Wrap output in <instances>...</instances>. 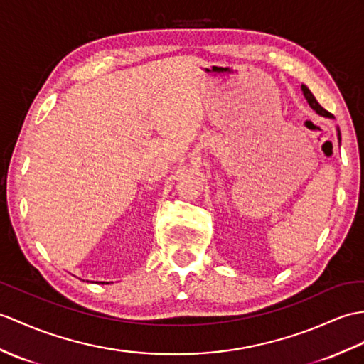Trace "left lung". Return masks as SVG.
<instances>
[{
	"label": "left lung",
	"mask_w": 364,
	"mask_h": 364,
	"mask_svg": "<svg viewBox=\"0 0 364 364\" xmlns=\"http://www.w3.org/2000/svg\"><path fill=\"white\" fill-rule=\"evenodd\" d=\"M302 88V92H304V96H306V99H307V102H309V105L315 109V112L318 113V114H321V116H326V117H333V114L332 113H328L327 109H324L323 107H321L319 104H318V100L315 99V96L311 95L310 92V90L306 87V85H302L301 87ZM338 139L341 141V134H340V130H338Z\"/></svg>",
	"instance_id": "left-lung-1"
}]
</instances>
